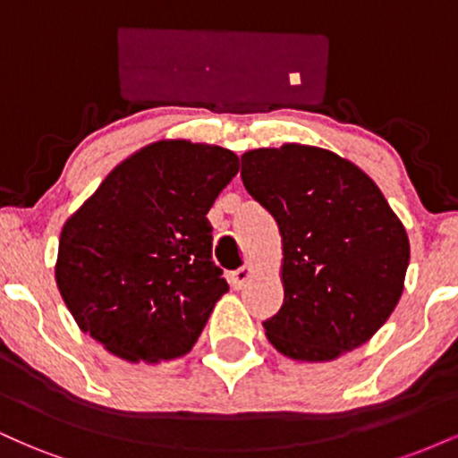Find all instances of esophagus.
Wrapping results in <instances>:
<instances>
[{"instance_id":"1","label":"esophagus","mask_w":458,"mask_h":458,"mask_svg":"<svg viewBox=\"0 0 458 458\" xmlns=\"http://www.w3.org/2000/svg\"><path fill=\"white\" fill-rule=\"evenodd\" d=\"M251 273H254V271H251V267L243 265V267H239L236 271H230L228 280H230V284H233V288H243L245 284L250 282Z\"/></svg>"}]
</instances>
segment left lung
<instances>
[{
	"instance_id": "obj_1",
	"label": "left lung",
	"mask_w": 458,
	"mask_h": 458,
	"mask_svg": "<svg viewBox=\"0 0 458 458\" xmlns=\"http://www.w3.org/2000/svg\"><path fill=\"white\" fill-rule=\"evenodd\" d=\"M241 178L276 217L284 243V303L269 343L303 361L361 346L403 295L409 239L360 167L314 146L284 144L241 157Z\"/></svg>"
}]
</instances>
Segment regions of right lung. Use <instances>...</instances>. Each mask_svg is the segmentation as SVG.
Returning <instances> with one entry per match:
<instances>
[{
  "label": "right lung",
  "mask_w": 458,
  "mask_h": 458,
  "mask_svg": "<svg viewBox=\"0 0 458 458\" xmlns=\"http://www.w3.org/2000/svg\"><path fill=\"white\" fill-rule=\"evenodd\" d=\"M239 172L222 146L165 140L109 172L64 224L55 280L81 331L129 361L191 351L228 293L207 213Z\"/></svg>",
  "instance_id": "right-lung-1"
}]
</instances>
